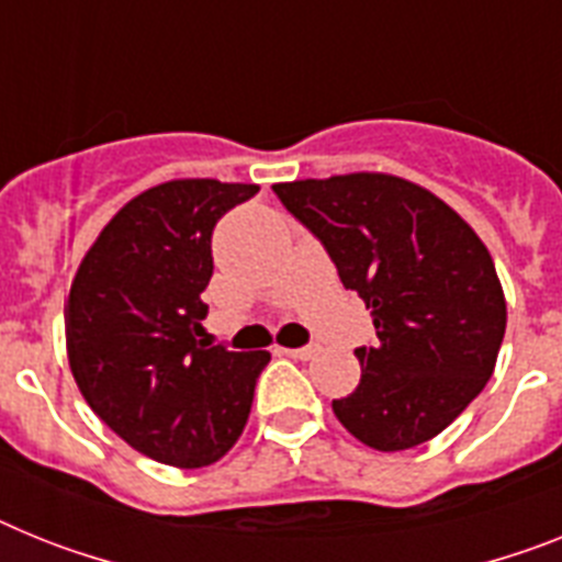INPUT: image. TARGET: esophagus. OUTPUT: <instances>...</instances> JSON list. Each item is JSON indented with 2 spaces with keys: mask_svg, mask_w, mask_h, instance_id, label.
Segmentation results:
<instances>
[{
  "mask_svg": "<svg viewBox=\"0 0 562 562\" xmlns=\"http://www.w3.org/2000/svg\"><path fill=\"white\" fill-rule=\"evenodd\" d=\"M319 348L317 346H303V348H282V353H289L294 360H311V357H317Z\"/></svg>",
  "mask_w": 562,
  "mask_h": 562,
  "instance_id": "1",
  "label": "esophagus"
}]
</instances>
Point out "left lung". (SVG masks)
<instances>
[{
  "mask_svg": "<svg viewBox=\"0 0 562 562\" xmlns=\"http://www.w3.org/2000/svg\"><path fill=\"white\" fill-rule=\"evenodd\" d=\"M273 193L325 245L376 328L337 419L376 451L449 428L494 374L506 296L492 254L440 196L391 173L280 182Z\"/></svg>",
  "mask_w": 562,
  "mask_h": 562,
  "instance_id": "obj_1",
  "label": "left lung"
}]
</instances>
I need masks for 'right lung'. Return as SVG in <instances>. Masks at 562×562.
<instances>
[{"label": "right lung", "mask_w": 562, "mask_h": 562, "mask_svg": "<svg viewBox=\"0 0 562 562\" xmlns=\"http://www.w3.org/2000/svg\"><path fill=\"white\" fill-rule=\"evenodd\" d=\"M257 191L220 179L148 188L99 231L70 282L65 342L85 403L157 463L202 469L228 454L271 360L196 339L214 225Z\"/></svg>", "instance_id": "1"}]
</instances>
